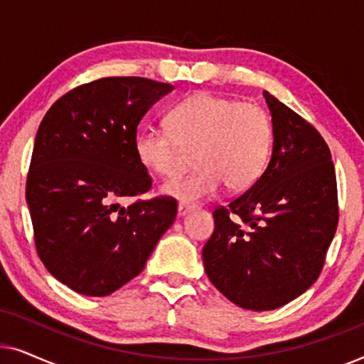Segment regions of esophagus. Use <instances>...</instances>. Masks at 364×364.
Returning a JSON list of instances; mask_svg holds the SVG:
<instances>
[{
    "label": "esophagus",
    "mask_w": 364,
    "mask_h": 364,
    "mask_svg": "<svg viewBox=\"0 0 364 364\" xmlns=\"http://www.w3.org/2000/svg\"><path fill=\"white\" fill-rule=\"evenodd\" d=\"M191 210H193V205H187V203H178V207H177V215L178 217H183V215H187L188 212Z\"/></svg>",
    "instance_id": "34e87169"
}]
</instances>
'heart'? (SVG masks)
I'll list each match as a JSON object with an SVG mask.
<instances>
[{
    "mask_svg": "<svg viewBox=\"0 0 364 364\" xmlns=\"http://www.w3.org/2000/svg\"><path fill=\"white\" fill-rule=\"evenodd\" d=\"M167 127H146L134 139V151L147 171L172 177L181 171L184 151L196 149L193 173L162 186V193L198 202L220 191L242 192L257 182L272 151V122L252 102L197 92L167 114Z\"/></svg>",
    "mask_w": 364,
    "mask_h": 364,
    "instance_id": "heart-1",
    "label": "heart"
}]
</instances>
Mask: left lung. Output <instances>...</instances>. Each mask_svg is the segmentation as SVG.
Here are the masks:
<instances>
[{
	"instance_id": "1",
	"label": "left lung",
	"mask_w": 364,
	"mask_h": 364,
	"mask_svg": "<svg viewBox=\"0 0 364 364\" xmlns=\"http://www.w3.org/2000/svg\"><path fill=\"white\" fill-rule=\"evenodd\" d=\"M273 151L245 193L213 210L202 250L213 287L253 311L280 308L305 293L325 263L338 225L335 166L320 132L263 91Z\"/></svg>"
}]
</instances>
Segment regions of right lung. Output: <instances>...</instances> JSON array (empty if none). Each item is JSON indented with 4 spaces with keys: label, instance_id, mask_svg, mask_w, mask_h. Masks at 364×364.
I'll return each mask as SVG.
<instances>
[{
    "label": "right lung",
    "instance_id": "obj_1",
    "mask_svg": "<svg viewBox=\"0 0 364 364\" xmlns=\"http://www.w3.org/2000/svg\"><path fill=\"white\" fill-rule=\"evenodd\" d=\"M172 89L146 77L97 79L58 99L38 129L26 182L34 243L48 272L81 295H111L137 277L176 220L173 198L119 203L152 186L134 139Z\"/></svg>",
    "mask_w": 364,
    "mask_h": 364
}]
</instances>
